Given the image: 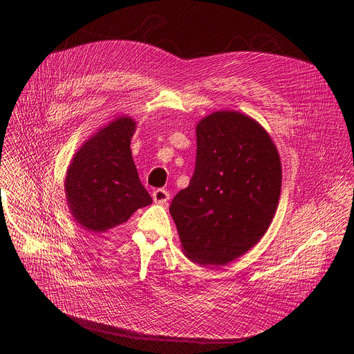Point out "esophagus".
I'll use <instances>...</instances> for the list:
<instances>
[{
	"label": "esophagus",
	"instance_id": "1",
	"mask_svg": "<svg viewBox=\"0 0 354 354\" xmlns=\"http://www.w3.org/2000/svg\"><path fill=\"white\" fill-rule=\"evenodd\" d=\"M153 200L158 205H165L170 200V193L164 189H157L153 192Z\"/></svg>",
	"mask_w": 354,
	"mask_h": 354
}]
</instances>
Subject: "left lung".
<instances>
[{
	"label": "left lung",
	"instance_id": "left-lung-1",
	"mask_svg": "<svg viewBox=\"0 0 354 354\" xmlns=\"http://www.w3.org/2000/svg\"><path fill=\"white\" fill-rule=\"evenodd\" d=\"M196 168L171 201L183 252L222 266L254 248L278 207L282 167L266 129L238 111H216L196 125Z\"/></svg>",
	"mask_w": 354,
	"mask_h": 354
}]
</instances>
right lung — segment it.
<instances>
[{
    "mask_svg": "<svg viewBox=\"0 0 354 354\" xmlns=\"http://www.w3.org/2000/svg\"><path fill=\"white\" fill-rule=\"evenodd\" d=\"M137 122L121 115L97 129L72 158L64 178L67 206L89 232L104 233L153 203L131 153Z\"/></svg>",
    "mask_w": 354,
    "mask_h": 354,
    "instance_id": "1",
    "label": "right lung"
}]
</instances>
